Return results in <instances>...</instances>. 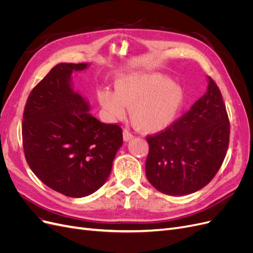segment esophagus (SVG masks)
Here are the masks:
<instances>
[{"instance_id":"esophagus-1","label":"esophagus","mask_w":253,"mask_h":253,"mask_svg":"<svg viewBox=\"0 0 253 253\" xmlns=\"http://www.w3.org/2000/svg\"><path fill=\"white\" fill-rule=\"evenodd\" d=\"M133 138H134V136L131 133H129L127 129H125V131H124V140L126 142H127L129 140H132Z\"/></svg>"}]
</instances>
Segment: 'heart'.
<instances>
[{"mask_svg": "<svg viewBox=\"0 0 253 253\" xmlns=\"http://www.w3.org/2000/svg\"><path fill=\"white\" fill-rule=\"evenodd\" d=\"M98 100L112 119L126 116L129 109L133 125L145 134H156L173 125L186 100L185 89L160 73H131L116 81L115 91L98 90Z\"/></svg>", "mask_w": 253, "mask_h": 253, "instance_id": "1", "label": "heart"}]
</instances>
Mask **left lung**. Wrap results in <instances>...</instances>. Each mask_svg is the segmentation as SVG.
Returning a JSON list of instances; mask_svg holds the SVG:
<instances>
[{"label": "left lung", "instance_id": "1", "mask_svg": "<svg viewBox=\"0 0 253 253\" xmlns=\"http://www.w3.org/2000/svg\"><path fill=\"white\" fill-rule=\"evenodd\" d=\"M203 97L163 133L147 137L145 174L162 193L182 196L203 189L223 164L229 119L220 90L210 77Z\"/></svg>", "mask_w": 253, "mask_h": 253}]
</instances>
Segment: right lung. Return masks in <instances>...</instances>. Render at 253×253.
<instances>
[{"mask_svg":"<svg viewBox=\"0 0 253 253\" xmlns=\"http://www.w3.org/2000/svg\"><path fill=\"white\" fill-rule=\"evenodd\" d=\"M88 63L52 67L28 96L23 114L25 158L45 185L70 197L101 188L122 145V129L89 113L88 101L73 87V73Z\"/></svg>","mask_w":253,"mask_h":253,"instance_id":"obj_1","label":"right lung"}]
</instances>
